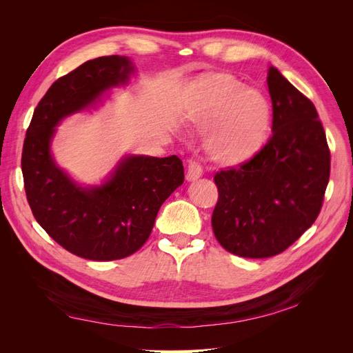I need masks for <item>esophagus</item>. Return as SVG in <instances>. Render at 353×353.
I'll return each instance as SVG.
<instances>
[{
    "mask_svg": "<svg viewBox=\"0 0 353 353\" xmlns=\"http://www.w3.org/2000/svg\"><path fill=\"white\" fill-rule=\"evenodd\" d=\"M201 174H203V169H201V166L199 163H196V162H190L188 163V166H187V175H185L187 181H196V179H199L201 176Z\"/></svg>",
    "mask_w": 353,
    "mask_h": 353,
    "instance_id": "1",
    "label": "esophagus"
}]
</instances>
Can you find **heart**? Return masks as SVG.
<instances>
[{
	"label": "heart",
	"mask_w": 353,
	"mask_h": 353,
	"mask_svg": "<svg viewBox=\"0 0 353 353\" xmlns=\"http://www.w3.org/2000/svg\"><path fill=\"white\" fill-rule=\"evenodd\" d=\"M184 117L190 126L205 132L208 157L221 166L248 163L268 140L272 112L270 101L256 90L228 74L203 78L191 95Z\"/></svg>",
	"instance_id": "heart-1"
}]
</instances>
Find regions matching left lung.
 I'll return each mask as SVG.
<instances>
[{"instance_id":"8db88e82","label":"left lung","mask_w":353,"mask_h":353,"mask_svg":"<svg viewBox=\"0 0 353 353\" xmlns=\"http://www.w3.org/2000/svg\"><path fill=\"white\" fill-rule=\"evenodd\" d=\"M272 137L240 168L215 175L219 199L212 228L243 258L284 252L315 222L330 178V150L312 101L270 66Z\"/></svg>"}]
</instances>
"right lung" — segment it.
<instances>
[{"label":"right lung","instance_id":"add662e5","mask_svg":"<svg viewBox=\"0 0 353 353\" xmlns=\"http://www.w3.org/2000/svg\"><path fill=\"white\" fill-rule=\"evenodd\" d=\"M135 73L130 57L85 61L51 85L26 131L22 172L29 206L39 225L61 248L91 261L135 253L150 237L163 201L184 183L178 156H123L100 185H81L51 153L60 122L94 109L112 88Z\"/></svg>","mask_w":353,"mask_h":353}]
</instances>
